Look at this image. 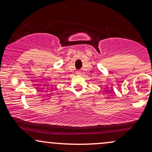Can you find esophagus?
I'll return each mask as SVG.
<instances>
[{
  "label": "esophagus",
  "mask_w": 152,
  "mask_h": 152,
  "mask_svg": "<svg viewBox=\"0 0 152 152\" xmlns=\"http://www.w3.org/2000/svg\"><path fill=\"white\" fill-rule=\"evenodd\" d=\"M76 74L81 75V71H76Z\"/></svg>",
  "instance_id": "1"
}]
</instances>
